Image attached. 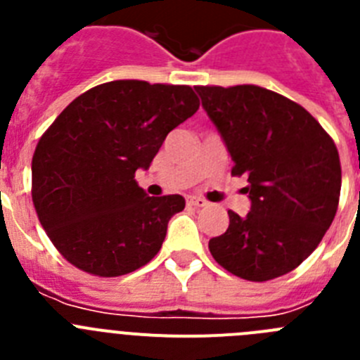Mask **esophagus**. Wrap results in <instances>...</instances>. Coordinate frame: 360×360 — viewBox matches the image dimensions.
I'll use <instances>...</instances> for the list:
<instances>
[{
    "label": "esophagus",
    "instance_id": "34e87169",
    "mask_svg": "<svg viewBox=\"0 0 360 360\" xmlns=\"http://www.w3.org/2000/svg\"><path fill=\"white\" fill-rule=\"evenodd\" d=\"M187 205H191V207H205L207 202L203 198H198V196H187Z\"/></svg>",
    "mask_w": 360,
    "mask_h": 360
}]
</instances>
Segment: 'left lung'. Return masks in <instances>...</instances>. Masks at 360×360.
Segmentation results:
<instances>
[{
	"label": "left lung",
	"mask_w": 360,
	"mask_h": 360,
	"mask_svg": "<svg viewBox=\"0 0 360 360\" xmlns=\"http://www.w3.org/2000/svg\"><path fill=\"white\" fill-rule=\"evenodd\" d=\"M224 139L234 176H247L250 212L229 211L209 241L218 265L247 281L288 274L335 218L341 160L332 136L297 103L262 86H195Z\"/></svg>",
	"instance_id": "8db88e82"
}]
</instances>
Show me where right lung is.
<instances>
[{"label":"right lung","mask_w":360,"mask_h":360,"mask_svg":"<svg viewBox=\"0 0 360 360\" xmlns=\"http://www.w3.org/2000/svg\"><path fill=\"white\" fill-rule=\"evenodd\" d=\"M198 108L191 86L129 79L95 86L61 111L32 157V202L66 262L115 278L157 256L186 200L148 196L135 173Z\"/></svg>","instance_id":"right-lung-1"}]
</instances>
